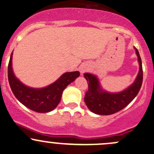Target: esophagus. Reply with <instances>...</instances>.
Instances as JSON below:
<instances>
[{"label": "esophagus", "instance_id": "34e87169", "mask_svg": "<svg viewBox=\"0 0 154 154\" xmlns=\"http://www.w3.org/2000/svg\"><path fill=\"white\" fill-rule=\"evenodd\" d=\"M86 70H87V69H85V68H84V67H82V68L80 69V72L82 74V73H84V72H85Z\"/></svg>", "mask_w": 154, "mask_h": 154}]
</instances>
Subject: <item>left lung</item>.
Here are the masks:
<instances>
[{"mask_svg":"<svg viewBox=\"0 0 154 154\" xmlns=\"http://www.w3.org/2000/svg\"><path fill=\"white\" fill-rule=\"evenodd\" d=\"M138 57L140 70L132 85L118 93H109L101 88L97 77L90 73L84 74L88 83L84 101L88 108L94 113L103 116L114 114L126 107L139 93L143 83V66L137 49L135 48Z\"/></svg>","mask_w":154,"mask_h":154,"instance_id":"obj_1","label":"left lung"}]
</instances>
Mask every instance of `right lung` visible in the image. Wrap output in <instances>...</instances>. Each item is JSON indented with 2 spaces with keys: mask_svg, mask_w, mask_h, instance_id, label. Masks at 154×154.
<instances>
[{
  "mask_svg": "<svg viewBox=\"0 0 154 154\" xmlns=\"http://www.w3.org/2000/svg\"><path fill=\"white\" fill-rule=\"evenodd\" d=\"M12 55L8 66V79L15 97L23 105L37 112H48L53 110L60 102L62 93L71 82L80 76V72H66L52 83L42 88L26 86L15 77L12 69Z\"/></svg>",
  "mask_w": 154,
  "mask_h": 154,
  "instance_id": "obj_1",
  "label": "right lung"
}]
</instances>
